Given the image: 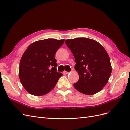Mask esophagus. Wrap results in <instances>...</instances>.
I'll list each match as a JSON object with an SVG mask.
<instances>
[{"label":"esophagus","instance_id":"obj_1","mask_svg":"<svg viewBox=\"0 0 130 130\" xmlns=\"http://www.w3.org/2000/svg\"><path fill=\"white\" fill-rule=\"evenodd\" d=\"M69 72H68L64 71V72H63V74H69Z\"/></svg>","mask_w":130,"mask_h":130}]
</instances>
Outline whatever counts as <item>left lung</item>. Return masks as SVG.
<instances>
[{"mask_svg": "<svg viewBox=\"0 0 130 130\" xmlns=\"http://www.w3.org/2000/svg\"><path fill=\"white\" fill-rule=\"evenodd\" d=\"M65 43L75 58L79 80L74 84L78 92L93 95L107 84L112 73L109 57L99 43L87 38L67 40Z\"/></svg>", "mask_w": 130, "mask_h": 130, "instance_id": "obj_1", "label": "left lung"}]
</instances>
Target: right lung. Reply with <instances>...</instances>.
I'll return each mask as SVG.
<instances>
[{
	"instance_id": "add662e5",
	"label": "right lung",
	"mask_w": 130,
	"mask_h": 130,
	"mask_svg": "<svg viewBox=\"0 0 130 130\" xmlns=\"http://www.w3.org/2000/svg\"><path fill=\"white\" fill-rule=\"evenodd\" d=\"M64 40L48 38L35 42L23 54L19 63V77L24 88L35 96L45 95L62 76L57 72V50Z\"/></svg>"
}]
</instances>
